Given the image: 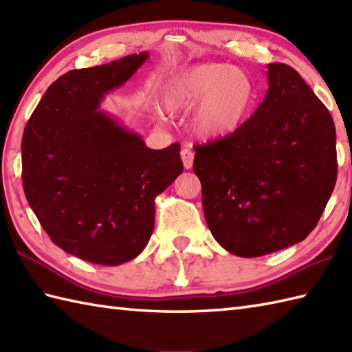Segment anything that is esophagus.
Instances as JSON below:
<instances>
[{"label": "esophagus", "mask_w": 352, "mask_h": 352, "mask_svg": "<svg viewBox=\"0 0 352 352\" xmlns=\"http://www.w3.org/2000/svg\"><path fill=\"white\" fill-rule=\"evenodd\" d=\"M182 160H183V164H184L186 169H190L192 168V164H193V149L189 145L183 146V149H182Z\"/></svg>", "instance_id": "esophagus-1"}]
</instances>
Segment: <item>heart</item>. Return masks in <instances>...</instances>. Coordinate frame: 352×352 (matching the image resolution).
<instances>
[{
  "label": "heart",
  "mask_w": 352,
  "mask_h": 352,
  "mask_svg": "<svg viewBox=\"0 0 352 352\" xmlns=\"http://www.w3.org/2000/svg\"><path fill=\"white\" fill-rule=\"evenodd\" d=\"M254 86L242 69L226 63H201L170 78L163 89L169 111L190 110L193 129L204 138H219L234 131L250 113Z\"/></svg>",
  "instance_id": "obj_1"
}]
</instances>
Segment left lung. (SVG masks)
<instances>
[{
    "label": "left lung",
    "mask_w": 352,
    "mask_h": 352,
    "mask_svg": "<svg viewBox=\"0 0 352 352\" xmlns=\"http://www.w3.org/2000/svg\"><path fill=\"white\" fill-rule=\"evenodd\" d=\"M267 81L265 100L248 121L193 146L207 226L239 257L304 241L338 178L330 111L289 65L269 63Z\"/></svg>",
    "instance_id": "left-lung-1"
}]
</instances>
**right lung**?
<instances>
[{"mask_svg":"<svg viewBox=\"0 0 352 352\" xmlns=\"http://www.w3.org/2000/svg\"><path fill=\"white\" fill-rule=\"evenodd\" d=\"M148 52L63 74L30 116L22 136V186L36 218L65 252L118 266L144 251L155 197L183 172L180 144L149 149L98 111Z\"/></svg>","mask_w":352,"mask_h":352,"instance_id":"1","label":"right lung"}]
</instances>
